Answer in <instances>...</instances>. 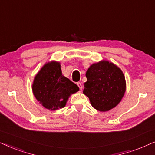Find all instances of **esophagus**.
<instances>
[{
    "label": "esophagus",
    "mask_w": 155,
    "mask_h": 155,
    "mask_svg": "<svg viewBox=\"0 0 155 155\" xmlns=\"http://www.w3.org/2000/svg\"><path fill=\"white\" fill-rule=\"evenodd\" d=\"M77 84H78V87L80 88V90H82V84L81 82H77Z\"/></svg>",
    "instance_id": "1"
}]
</instances>
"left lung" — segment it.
<instances>
[{
	"label": "left lung",
	"instance_id": "left-lung-1",
	"mask_svg": "<svg viewBox=\"0 0 155 155\" xmlns=\"http://www.w3.org/2000/svg\"><path fill=\"white\" fill-rule=\"evenodd\" d=\"M86 78L83 93L98 111L113 109L124 97L126 91L124 73L112 63L102 61L92 65L87 71Z\"/></svg>",
	"mask_w": 155,
	"mask_h": 155
}]
</instances>
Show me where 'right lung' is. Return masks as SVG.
I'll list each match as a JSON object with an SVG mask.
<instances>
[{
	"label": "right lung",
	"mask_w": 155,
	"mask_h": 155,
	"mask_svg": "<svg viewBox=\"0 0 155 155\" xmlns=\"http://www.w3.org/2000/svg\"><path fill=\"white\" fill-rule=\"evenodd\" d=\"M33 93L48 109L56 110L65 106L70 95L79 90L77 84L62 75L59 63H48L35 78Z\"/></svg>",
	"instance_id": "obj_1"
}]
</instances>
